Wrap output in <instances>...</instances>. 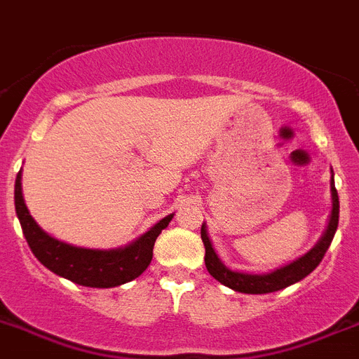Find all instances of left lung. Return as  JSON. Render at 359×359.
<instances>
[{
    "mask_svg": "<svg viewBox=\"0 0 359 359\" xmlns=\"http://www.w3.org/2000/svg\"><path fill=\"white\" fill-rule=\"evenodd\" d=\"M330 192H332V210H330L329 225H327V231L323 232L316 247H312L305 256L298 258L296 262L289 263V265H285L281 269H276L274 272H269V274H245V272H234L231 269H226L222 259L217 258V254L214 252L212 243H210L209 236H207V229H205V225H201V240H203L205 245V267H207L209 274L216 278L219 283L229 287V289L243 294L276 292V290H281L285 287H289V285L302 281L305 276L311 274L320 265L327 249L332 243L336 229H338L339 200L338 191L334 187V177L330 180Z\"/></svg>",
    "mask_w": 359,
    "mask_h": 359,
    "instance_id": "8db88e82",
    "label": "left lung"
}]
</instances>
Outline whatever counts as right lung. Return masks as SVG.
I'll use <instances>...</instances> for the list:
<instances>
[{"label": "right lung", "instance_id": "right-lung-1", "mask_svg": "<svg viewBox=\"0 0 359 359\" xmlns=\"http://www.w3.org/2000/svg\"><path fill=\"white\" fill-rule=\"evenodd\" d=\"M14 205H16L18 219L21 223L25 240L34 256L54 274L83 285V287H97V289L118 287L142 276L152 262L156 238L161 234L163 229H167L174 216L170 214L159 219L150 231H147L127 247L97 250L63 243L48 236L34 222L23 200V192H21V170L18 172L16 185H14Z\"/></svg>", "mask_w": 359, "mask_h": 359}]
</instances>
